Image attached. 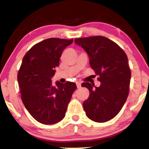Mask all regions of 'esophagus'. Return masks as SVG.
<instances>
[{
    "instance_id": "obj_1",
    "label": "esophagus",
    "mask_w": 149,
    "mask_h": 149,
    "mask_svg": "<svg viewBox=\"0 0 149 149\" xmlns=\"http://www.w3.org/2000/svg\"><path fill=\"white\" fill-rule=\"evenodd\" d=\"M76 85L77 88H80L81 87V84L80 82H76Z\"/></svg>"
}]
</instances>
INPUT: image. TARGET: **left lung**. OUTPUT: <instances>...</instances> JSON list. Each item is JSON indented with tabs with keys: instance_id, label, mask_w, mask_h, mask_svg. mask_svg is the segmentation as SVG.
Wrapping results in <instances>:
<instances>
[{
	"instance_id": "1",
	"label": "left lung",
	"mask_w": 149,
	"mask_h": 149,
	"mask_svg": "<svg viewBox=\"0 0 149 149\" xmlns=\"http://www.w3.org/2000/svg\"><path fill=\"white\" fill-rule=\"evenodd\" d=\"M89 55V63L100 87L83 83L89 97L83 103L87 116L96 122H106L122 109L129 94L131 71L125 52L114 41L103 36L75 39Z\"/></svg>"
}]
</instances>
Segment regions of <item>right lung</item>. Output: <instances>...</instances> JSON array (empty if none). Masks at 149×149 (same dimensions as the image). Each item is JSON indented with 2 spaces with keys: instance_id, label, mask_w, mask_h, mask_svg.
Segmentation results:
<instances>
[{
  "instance_id": "obj_1",
  "label": "right lung",
  "mask_w": 149,
  "mask_h": 149,
  "mask_svg": "<svg viewBox=\"0 0 149 149\" xmlns=\"http://www.w3.org/2000/svg\"><path fill=\"white\" fill-rule=\"evenodd\" d=\"M72 42L73 39L50 38L38 42L25 55L17 73L25 107L34 119L43 124H54L64 118L77 88L73 82L56 81L53 85L51 81L63 50Z\"/></svg>"
}]
</instances>
